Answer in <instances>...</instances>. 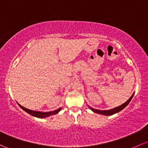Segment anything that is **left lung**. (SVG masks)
<instances>
[{
    "mask_svg": "<svg viewBox=\"0 0 148 148\" xmlns=\"http://www.w3.org/2000/svg\"><path fill=\"white\" fill-rule=\"evenodd\" d=\"M134 93L132 95H131V98H130L129 100H128L126 102V103L122 104V105H120V106H119V107H116V108L112 109V110H96V109L92 108L91 107H89V106L88 107H89V108H90L92 112H95V113L100 114H103V115H106V116H109V115H112V114H114L119 112L121 111V110H122L123 109L126 108V107L128 105H129V103H130V101H131L133 97H134Z\"/></svg>",
    "mask_w": 148,
    "mask_h": 148,
    "instance_id": "left-lung-1",
    "label": "left lung"
}]
</instances>
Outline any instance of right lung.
I'll return each instance as SVG.
<instances>
[{"label":"right lung","instance_id":"add662e5","mask_svg":"<svg viewBox=\"0 0 148 148\" xmlns=\"http://www.w3.org/2000/svg\"><path fill=\"white\" fill-rule=\"evenodd\" d=\"M17 104H18L19 106L20 107L22 110H24L26 112L29 114H31L32 116H35V117H38V118H45V117H47V116H51V115L56 114H58V112H59L62 109V108H59V109H58V110H54V111L48 112H37V111H34V110H29V109H27V108H24V107H22V105H19V103H17Z\"/></svg>","mask_w":148,"mask_h":148}]
</instances>
